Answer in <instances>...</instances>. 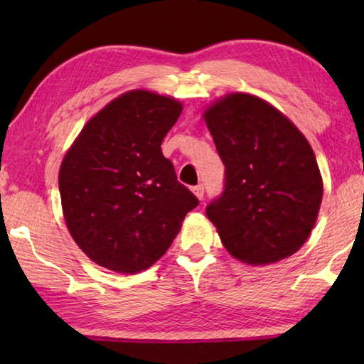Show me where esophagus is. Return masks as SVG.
Wrapping results in <instances>:
<instances>
[{"label": "esophagus", "instance_id": "1", "mask_svg": "<svg viewBox=\"0 0 364 364\" xmlns=\"http://www.w3.org/2000/svg\"><path fill=\"white\" fill-rule=\"evenodd\" d=\"M193 193L196 194V197L197 199H204V193H205V189H204V184H197V186H194L193 188Z\"/></svg>", "mask_w": 364, "mask_h": 364}]
</instances>
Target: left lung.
Masks as SVG:
<instances>
[{"label":"left lung","mask_w":364,"mask_h":364,"mask_svg":"<svg viewBox=\"0 0 364 364\" xmlns=\"http://www.w3.org/2000/svg\"><path fill=\"white\" fill-rule=\"evenodd\" d=\"M204 119L225 165V189L205 213L226 250L249 264L294 255L323 199L310 143L284 114L252 95L221 97Z\"/></svg>","instance_id":"obj_1"}]
</instances>
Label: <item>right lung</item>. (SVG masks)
I'll list each match as a JSON object with an SVG mask.
<instances>
[{
	"label": "right lung",
	"mask_w": 364,
	"mask_h": 364,
	"mask_svg": "<svg viewBox=\"0 0 364 364\" xmlns=\"http://www.w3.org/2000/svg\"><path fill=\"white\" fill-rule=\"evenodd\" d=\"M181 110L173 97L128 91L88 120L64 156L65 225L100 267L127 274L152 267L199 205L160 149Z\"/></svg>",
	"instance_id": "right-lung-1"
}]
</instances>
